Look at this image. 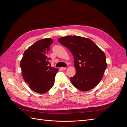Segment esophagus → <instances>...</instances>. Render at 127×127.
<instances>
[{"instance_id":"obj_1","label":"esophagus","mask_w":127,"mask_h":127,"mask_svg":"<svg viewBox=\"0 0 127 127\" xmlns=\"http://www.w3.org/2000/svg\"><path fill=\"white\" fill-rule=\"evenodd\" d=\"M66 69H67V68H66V67H61V70H66Z\"/></svg>"}]
</instances>
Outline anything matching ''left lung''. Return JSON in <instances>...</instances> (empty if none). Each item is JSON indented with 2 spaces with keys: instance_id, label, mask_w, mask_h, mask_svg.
<instances>
[{
  "instance_id": "1",
  "label": "left lung",
  "mask_w": 127,
  "mask_h": 127,
  "mask_svg": "<svg viewBox=\"0 0 127 127\" xmlns=\"http://www.w3.org/2000/svg\"><path fill=\"white\" fill-rule=\"evenodd\" d=\"M58 41L74 56L76 73L70 78L72 85L84 92L94 88L101 81L107 67L105 53L88 38L66 36L59 38Z\"/></svg>"
}]
</instances>
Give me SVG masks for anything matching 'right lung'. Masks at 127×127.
Returning <instances> with one entry per match:
<instances>
[{
	"label": "right lung",
	"mask_w": 127,
	"mask_h": 127,
	"mask_svg": "<svg viewBox=\"0 0 127 127\" xmlns=\"http://www.w3.org/2000/svg\"><path fill=\"white\" fill-rule=\"evenodd\" d=\"M50 38L39 40L25 51L20 66L24 80L31 89L38 93L49 91L55 83L58 69L48 66V54L53 43Z\"/></svg>",
	"instance_id": "right-lung-1"
}]
</instances>
